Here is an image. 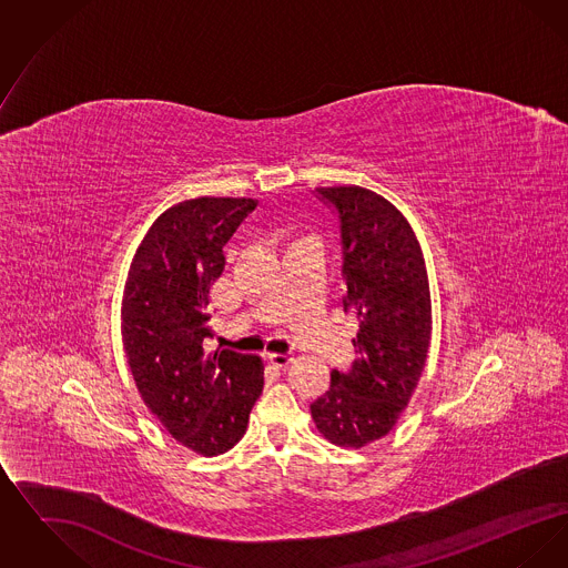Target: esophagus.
Masks as SVG:
<instances>
[{
    "instance_id": "esophagus-1",
    "label": "esophagus",
    "mask_w": 568,
    "mask_h": 568,
    "mask_svg": "<svg viewBox=\"0 0 568 568\" xmlns=\"http://www.w3.org/2000/svg\"><path fill=\"white\" fill-rule=\"evenodd\" d=\"M268 359H271L272 366H276V368H287L294 362V357L287 355V353H271Z\"/></svg>"
}]
</instances>
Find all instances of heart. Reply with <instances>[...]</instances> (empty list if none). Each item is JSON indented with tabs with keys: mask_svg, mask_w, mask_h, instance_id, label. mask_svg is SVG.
Segmentation results:
<instances>
[{
	"mask_svg": "<svg viewBox=\"0 0 568 568\" xmlns=\"http://www.w3.org/2000/svg\"><path fill=\"white\" fill-rule=\"evenodd\" d=\"M302 246H313V248H320V239L315 234H296L290 239V243L285 246V253L287 251H294V248H302Z\"/></svg>",
	"mask_w": 568,
	"mask_h": 568,
	"instance_id": "heart-1",
	"label": "heart"
}]
</instances>
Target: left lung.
Listing matches in <instances>:
<instances>
[{
  "instance_id": "left-lung-1",
  "label": "left lung",
  "mask_w": 568,
  "mask_h": 568,
  "mask_svg": "<svg viewBox=\"0 0 568 568\" xmlns=\"http://www.w3.org/2000/svg\"><path fill=\"white\" fill-rule=\"evenodd\" d=\"M338 215L343 306L357 320L347 373L311 405L317 430L341 447H364L389 433L426 366L433 306L419 243L403 213L364 187H317Z\"/></svg>"
}]
</instances>
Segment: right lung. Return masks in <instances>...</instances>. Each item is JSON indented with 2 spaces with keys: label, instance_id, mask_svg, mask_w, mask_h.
Listing matches in <instances>:
<instances>
[{
  "label": "right lung",
  "instance_id": "right-lung-1",
  "mask_svg": "<svg viewBox=\"0 0 568 568\" xmlns=\"http://www.w3.org/2000/svg\"><path fill=\"white\" fill-rule=\"evenodd\" d=\"M253 197H195L168 209L130 266L121 334L135 387L163 428L191 452L219 456L243 438L264 389L257 355L204 353L209 292L223 246L255 211Z\"/></svg>",
  "mask_w": 568,
  "mask_h": 568
}]
</instances>
